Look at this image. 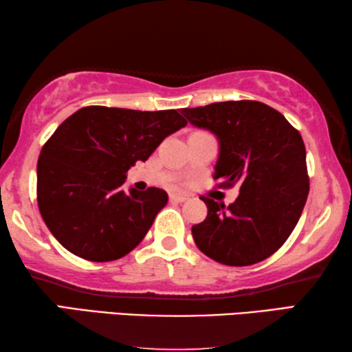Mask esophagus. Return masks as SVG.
<instances>
[{
  "label": "esophagus",
  "instance_id": "34e87169",
  "mask_svg": "<svg viewBox=\"0 0 352 352\" xmlns=\"http://www.w3.org/2000/svg\"><path fill=\"white\" fill-rule=\"evenodd\" d=\"M186 199H188V196H185V194H170V196H169L170 202H177V204L185 202Z\"/></svg>",
  "mask_w": 352,
  "mask_h": 352
}]
</instances>
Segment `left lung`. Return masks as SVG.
<instances>
[{"label": "left lung", "mask_w": 352, "mask_h": 352, "mask_svg": "<svg viewBox=\"0 0 352 352\" xmlns=\"http://www.w3.org/2000/svg\"><path fill=\"white\" fill-rule=\"evenodd\" d=\"M182 114L219 141V186L239 185V196L228 206L200 197L208 214L192 226L197 248L228 266L263 261L292 235L309 196L299 131L278 111L254 100L183 108Z\"/></svg>", "instance_id": "8db88e82"}]
</instances>
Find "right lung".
Returning a JSON list of instances; mask_svg holds the SVG:
<instances>
[{
	"mask_svg": "<svg viewBox=\"0 0 352 352\" xmlns=\"http://www.w3.org/2000/svg\"><path fill=\"white\" fill-rule=\"evenodd\" d=\"M175 109L86 106L65 119L42 147L37 204L53 236L89 261L131 252L167 204L160 188L122 191L126 172L186 126Z\"/></svg>",
	"mask_w": 352,
	"mask_h": 352,
	"instance_id": "right-lung-1",
	"label": "right lung"
}]
</instances>
